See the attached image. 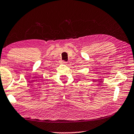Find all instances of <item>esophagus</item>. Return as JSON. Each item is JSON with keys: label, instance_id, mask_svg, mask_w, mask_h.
I'll return each instance as SVG.
<instances>
[{"label": "esophagus", "instance_id": "esophagus-1", "mask_svg": "<svg viewBox=\"0 0 134 134\" xmlns=\"http://www.w3.org/2000/svg\"><path fill=\"white\" fill-rule=\"evenodd\" d=\"M61 63H62V64H67V62H66V61H61Z\"/></svg>", "mask_w": 134, "mask_h": 134}]
</instances>
